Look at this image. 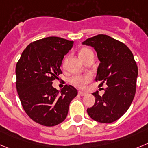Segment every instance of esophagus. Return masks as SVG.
I'll return each mask as SVG.
<instances>
[{
	"label": "esophagus",
	"instance_id": "1",
	"mask_svg": "<svg viewBox=\"0 0 148 148\" xmlns=\"http://www.w3.org/2000/svg\"><path fill=\"white\" fill-rule=\"evenodd\" d=\"M78 94L81 95V96H85L86 94V92H84V91H78Z\"/></svg>",
	"mask_w": 148,
	"mask_h": 148
}]
</instances>
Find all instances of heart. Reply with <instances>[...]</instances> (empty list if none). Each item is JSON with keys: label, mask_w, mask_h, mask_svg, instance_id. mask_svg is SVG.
<instances>
[{"label": "heart", "mask_w": 148, "mask_h": 148, "mask_svg": "<svg viewBox=\"0 0 148 148\" xmlns=\"http://www.w3.org/2000/svg\"><path fill=\"white\" fill-rule=\"evenodd\" d=\"M91 51L88 49H83L80 51L79 56L81 59L84 58V56L87 54ZM91 80V76L88 75H75L70 78V81L74 86L77 88H82L85 87V86L88 84Z\"/></svg>", "instance_id": "1"}]
</instances>
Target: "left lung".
<instances>
[{
    "mask_svg": "<svg viewBox=\"0 0 148 148\" xmlns=\"http://www.w3.org/2000/svg\"><path fill=\"white\" fill-rule=\"evenodd\" d=\"M83 45L94 49L100 61L95 81L106 83L105 94L93 93L94 106L87 109L88 115L99 123H110L127 111L136 92L138 67L130 49L121 42L106 35L86 39Z\"/></svg>",
    "mask_w": 148,
    "mask_h": 148,
    "instance_id": "1",
    "label": "left lung"
}]
</instances>
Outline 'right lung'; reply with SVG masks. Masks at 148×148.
I'll return each mask as SVG.
<instances>
[{"instance_id":"1","label":"right lung","mask_w":148,"mask_h":148,"mask_svg":"<svg viewBox=\"0 0 148 148\" xmlns=\"http://www.w3.org/2000/svg\"><path fill=\"white\" fill-rule=\"evenodd\" d=\"M73 43L54 36L36 40L27 46L16 64L19 99L28 116L39 124L54 126L64 121L70 102L78 94L71 85H65L61 91L52 86Z\"/></svg>"}]
</instances>
